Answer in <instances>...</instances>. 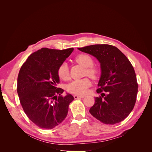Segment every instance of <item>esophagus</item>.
<instances>
[{
	"mask_svg": "<svg viewBox=\"0 0 152 152\" xmlns=\"http://www.w3.org/2000/svg\"><path fill=\"white\" fill-rule=\"evenodd\" d=\"M73 97H74L75 99H78V98H83L85 97V96H79V95H74L73 96Z\"/></svg>",
	"mask_w": 152,
	"mask_h": 152,
	"instance_id": "esophagus-1",
	"label": "esophagus"
}]
</instances>
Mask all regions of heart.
I'll return each mask as SVG.
<instances>
[{"mask_svg":"<svg viewBox=\"0 0 152 152\" xmlns=\"http://www.w3.org/2000/svg\"><path fill=\"white\" fill-rule=\"evenodd\" d=\"M75 60L80 65L85 67L84 74L88 75L92 79H96L99 73L98 67L94 65L93 59L87 54H80L75 57ZM58 77L61 80H66L69 78V70L67 64L62 63L58 69ZM91 83L89 79L84 78L80 80L72 81L67 86L66 89L69 93L75 94H84L87 93V89Z\"/></svg>","mask_w":152,"mask_h":152,"instance_id":"obj_1","label":"heart"}]
</instances>
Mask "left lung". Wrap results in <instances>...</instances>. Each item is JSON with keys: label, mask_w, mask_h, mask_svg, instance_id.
I'll list each match as a JSON object with an SVG mask.
<instances>
[{"label": "left lung", "mask_w": 152, "mask_h": 152, "mask_svg": "<svg viewBox=\"0 0 152 152\" xmlns=\"http://www.w3.org/2000/svg\"><path fill=\"white\" fill-rule=\"evenodd\" d=\"M93 55L101 64L102 75L89 112L105 124L121 122L130 114L136 103L137 84L132 64L117 48L109 44H95L78 48Z\"/></svg>", "instance_id": "1"}]
</instances>
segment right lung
Listing matches in <instances>:
<instances>
[{
	"label": "right lung",
	"instance_id": "1",
	"mask_svg": "<svg viewBox=\"0 0 152 152\" xmlns=\"http://www.w3.org/2000/svg\"><path fill=\"white\" fill-rule=\"evenodd\" d=\"M73 50L42 48L21 67L17 84L20 102L27 117L40 128L49 129L61 124L74 99L71 94L61 95L64 90L57 87L58 69Z\"/></svg>",
	"mask_w": 152,
	"mask_h": 152
}]
</instances>
